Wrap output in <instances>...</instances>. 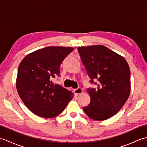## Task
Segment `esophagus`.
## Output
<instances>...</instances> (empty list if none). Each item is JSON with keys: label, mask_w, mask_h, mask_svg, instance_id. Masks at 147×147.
I'll list each match as a JSON object with an SVG mask.
<instances>
[{"label": "esophagus", "mask_w": 147, "mask_h": 147, "mask_svg": "<svg viewBox=\"0 0 147 147\" xmlns=\"http://www.w3.org/2000/svg\"><path fill=\"white\" fill-rule=\"evenodd\" d=\"M82 92H83V89L82 88H78L74 90V93L76 95L80 94V93H82Z\"/></svg>", "instance_id": "esophagus-1"}]
</instances>
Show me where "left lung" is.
Wrapping results in <instances>:
<instances>
[{"instance_id":"left-lung-1","label":"left lung","mask_w":147,"mask_h":147,"mask_svg":"<svg viewBox=\"0 0 147 147\" xmlns=\"http://www.w3.org/2000/svg\"><path fill=\"white\" fill-rule=\"evenodd\" d=\"M78 50L91 83L98 81L97 88L87 89L91 101L83 111L93 120L107 119L121 110L129 96V65L123 56L104 45L78 47Z\"/></svg>"}]
</instances>
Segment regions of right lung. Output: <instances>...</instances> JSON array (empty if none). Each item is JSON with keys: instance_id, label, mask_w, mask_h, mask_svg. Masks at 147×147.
Returning <instances> with one entry per match:
<instances>
[{"instance_id": "obj_1", "label": "right lung", "mask_w": 147, "mask_h": 147, "mask_svg": "<svg viewBox=\"0 0 147 147\" xmlns=\"http://www.w3.org/2000/svg\"><path fill=\"white\" fill-rule=\"evenodd\" d=\"M73 50L70 47H47L28 54L20 62L16 83L17 91L33 114L54 117L73 98L71 91L51 81L52 77L59 76L61 62Z\"/></svg>"}]
</instances>
